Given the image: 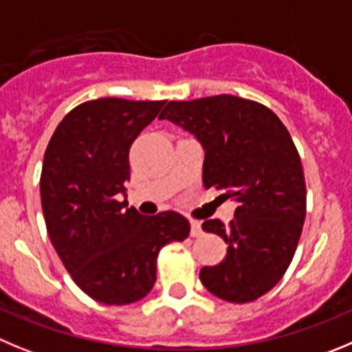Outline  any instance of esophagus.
<instances>
[{"mask_svg":"<svg viewBox=\"0 0 352 352\" xmlns=\"http://www.w3.org/2000/svg\"><path fill=\"white\" fill-rule=\"evenodd\" d=\"M201 224H199L198 221H191V236L192 238H198V236H201Z\"/></svg>","mask_w":352,"mask_h":352,"instance_id":"esophagus-1","label":"esophagus"}]
</instances>
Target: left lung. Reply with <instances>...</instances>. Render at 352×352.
Here are the masks:
<instances>
[{
	"label": "left lung",
	"mask_w": 352,
	"mask_h": 352,
	"mask_svg": "<svg viewBox=\"0 0 352 352\" xmlns=\"http://www.w3.org/2000/svg\"><path fill=\"white\" fill-rule=\"evenodd\" d=\"M160 118L201 142L203 186L238 203L229 226L203 222L228 243L224 261L199 271L203 287L232 304L262 297L287 272L305 219L304 170L287 126L269 107L234 95L172 100Z\"/></svg>",
	"instance_id": "left-lung-1"
}]
</instances>
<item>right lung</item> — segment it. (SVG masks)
I'll list each match as a JSON object with an SVG mask.
<instances>
[{
	"instance_id": "obj_1",
	"label": "right lung",
	"mask_w": 352,
	"mask_h": 352,
	"mask_svg": "<svg viewBox=\"0 0 352 352\" xmlns=\"http://www.w3.org/2000/svg\"><path fill=\"white\" fill-rule=\"evenodd\" d=\"M166 100H88L65 114L43 160L41 206L55 252L94 300L126 305L156 283V258L191 226L180 213L146 217L118 196L130 180L128 153Z\"/></svg>"
}]
</instances>
